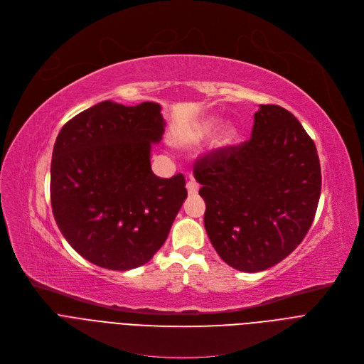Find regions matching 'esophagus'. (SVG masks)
<instances>
[{"label":"esophagus","mask_w":364,"mask_h":364,"mask_svg":"<svg viewBox=\"0 0 364 364\" xmlns=\"http://www.w3.org/2000/svg\"><path fill=\"white\" fill-rule=\"evenodd\" d=\"M186 188H187V193L190 196H195V195H198V191H199V184L193 178H190L186 184Z\"/></svg>","instance_id":"obj_1"}]
</instances>
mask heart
<instances>
[{"label":"heart","mask_w":364,"mask_h":364,"mask_svg":"<svg viewBox=\"0 0 364 364\" xmlns=\"http://www.w3.org/2000/svg\"><path fill=\"white\" fill-rule=\"evenodd\" d=\"M220 121L221 118L218 115H203L196 121V123H193L187 130L177 133L174 136V140L176 143L181 144V146H191V144L200 143L216 130ZM237 137H238V129L232 123H227L216 132L212 144L215 149H225L231 146V144H234Z\"/></svg>","instance_id":"heart-1"}]
</instances>
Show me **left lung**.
<instances>
[{"mask_svg": "<svg viewBox=\"0 0 364 364\" xmlns=\"http://www.w3.org/2000/svg\"><path fill=\"white\" fill-rule=\"evenodd\" d=\"M195 178L216 253L241 272L279 263L307 234L321 196L316 146L300 121L259 105L252 139L200 159Z\"/></svg>", "mask_w": 364, "mask_h": 364, "instance_id": "left-lung-1", "label": "left lung"}]
</instances>
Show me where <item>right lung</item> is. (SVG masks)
Segmentation results:
<instances>
[{
    "label": "right lung",
    "instance_id": "obj_1",
    "mask_svg": "<svg viewBox=\"0 0 364 364\" xmlns=\"http://www.w3.org/2000/svg\"><path fill=\"white\" fill-rule=\"evenodd\" d=\"M156 102L112 101L80 112L57 136L51 205L68 245L111 271L148 263L162 247L187 198L181 174L161 178L151 166L165 119Z\"/></svg>",
    "mask_w": 364,
    "mask_h": 364
}]
</instances>
